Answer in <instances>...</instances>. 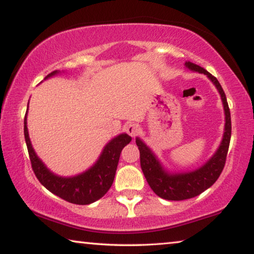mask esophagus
Segmentation results:
<instances>
[{
	"mask_svg": "<svg viewBox=\"0 0 254 254\" xmlns=\"http://www.w3.org/2000/svg\"><path fill=\"white\" fill-rule=\"evenodd\" d=\"M127 132L132 137H134L135 135H137V133L140 132V126H139V124H136V123L128 124V126L127 127Z\"/></svg>",
	"mask_w": 254,
	"mask_h": 254,
	"instance_id": "obj_1",
	"label": "esophagus"
}]
</instances>
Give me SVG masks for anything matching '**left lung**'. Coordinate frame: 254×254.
<instances>
[{
    "label": "left lung",
    "instance_id": "1",
    "mask_svg": "<svg viewBox=\"0 0 254 254\" xmlns=\"http://www.w3.org/2000/svg\"><path fill=\"white\" fill-rule=\"evenodd\" d=\"M188 69L198 71L204 74L212 80V83L220 93L225 113V127L220 147L209 160L201 166L200 168L189 173L170 174L163 168L160 161L158 160L150 148H148L140 137H136L135 143L140 150V163L141 169L149 186L156 194L163 199L168 200H184L192 198L201 194L206 189L209 188L220 177L223 168L225 166L227 151L231 140V113L227 104L225 93L223 91L221 84L218 83L216 77L209 74L203 67L195 65L190 62L185 64Z\"/></svg>",
    "mask_w": 254,
    "mask_h": 254
}]
</instances>
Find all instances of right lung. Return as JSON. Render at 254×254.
I'll use <instances>...</instances> for the list:
<instances>
[{
  "label": "right lung",
  "mask_w": 254,
  "mask_h": 254,
  "mask_svg": "<svg viewBox=\"0 0 254 254\" xmlns=\"http://www.w3.org/2000/svg\"><path fill=\"white\" fill-rule=\"evenodd\" d=\"M55 70L46 78L58 74ZM45 78V79H46ZM28 112V110H27ZM24 139L27 143L32 170L38 180L53 194L69 203L88 205L102 198L111 188L117 173L118 163L122 149L131 142L132 137L122 133L107 143L98 160L85 173L74 177H59L47 168L32 148L27 127V113L24 117Z\"/></svg>",
  "instance_id": "obj_1"
}]
</instances>
